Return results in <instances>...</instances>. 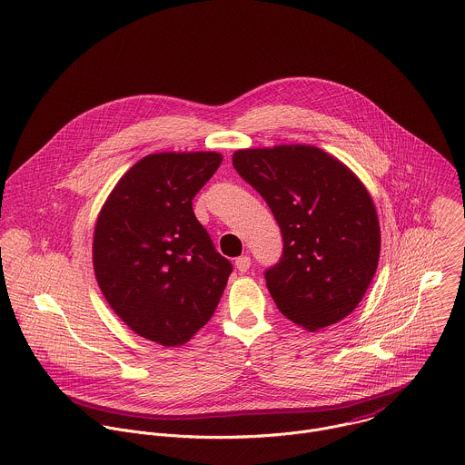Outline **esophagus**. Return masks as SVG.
<instances>
[{
    "mask_svg": "<svg viewBox=\"0 0 465 465\" xmlns=\"http://www.w3.org/2000/svg\"><path fill=\"white\" fill-rule=\"evenodd\" d=\"M234 265L240 272H247L251 269V258L249 256H240V258H236Z\"/></svg>",
    "mask_w": 465,
    "mask_h": 465,
    "instance_id": "esophagus-1",
    "label": "esophagus"
}]
</instances>
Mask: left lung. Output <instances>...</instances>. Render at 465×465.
<instances>
[{
  "label": "left lung",
  "instance_id": "1",
  "mask_svg": "<svg viewBox=\"0 0 465 465\" xmlns=\"http://www.w3.org/2000/svg\"><path fill=\"white\" fill-rule=\"evenodd\" d=\"M232 165L269 203L283 256L265 272L280 312L309 331L350 315L379 263L373 200L335 156L309 144L238 150Z\"/></svg>",
  "mask_w": 465,
  "mask_h": 465
}]
</instances>
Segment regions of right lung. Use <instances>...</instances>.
I'll list each match as a JSON object with an SVG mask.
<instances>
[{
	"instance_id": "add662e5",
	"label": "right lung",
	"mask_w": 465,
	"mask_h": 465,
	"mask_svg": "<svg viewBox=\"0 0 465 465\" xmlns=\"http://www.w3.org/2000/svg\"><path fill=\"white\" fill-rule=\"evenodd\" d=\"M220 163L214 152L146 155L97 216L99 289L135 333L156 344L187 342L214 313L232 272L193 213L194 194Z\"/></svg>"
}]
</instances>
